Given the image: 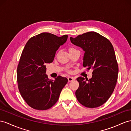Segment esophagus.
<instances>
[{
    "mask_svg": "<svg viewBox=\"0 0 131 131\" xmlns=\"http://www.w3.org/2000/svg\"><path fill=\"white\" fill-rule=\"evenodd\" d=\"M73 80H75V78H73V77H69L68 78V81L69 82H71L73 81Z\"/></svg>",
    "mask_w": 131,
    "mask_h": 131,
    "instance_id": "obj_1",
    "label": "esophagus"
}]
</instances>
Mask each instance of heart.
Wrapping results in <instances>:
<instances>
[{
    "label": "heart",
    "mask_w": 131,
    "mask_h": 131,
    "mask_svg": "<svg viewBox=\"0 0 131 131\" xmlns=\"http://www.w3.org/2000/svg\"><path fill=\"white\" fill-rule=\"evenodd\" d=\"M73 48H70V49L69 50H71V49H73Z\"/></svg>",
    "instance_id": "obj_1"
}]
</instances>
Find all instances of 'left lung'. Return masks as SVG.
I'll list each match as a JSON object with an SVG mask.
<instances>
[{
    "label": "left lung",
    "instance_id": "obj_1",
    "mask_svg": "<svg viewBox=\"0 0 131 131\" xmlns=\"http://www.w3.org/2000/svg\"><path fill=\"white\" fill-rule=\"evenodd\" d=\"M73 44L85 51L83 66L93 70L92 77L87 81L77 78L79 87L75 95L78 101L88 108H96L105 103L111 96L118 78V66L111 42L94 31L70 37Z\"/></svg>",
    "mask_w": 131,
    "mask_h": 131
}]
</instances>
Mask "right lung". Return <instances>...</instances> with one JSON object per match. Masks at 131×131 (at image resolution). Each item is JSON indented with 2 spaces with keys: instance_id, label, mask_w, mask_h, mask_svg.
I'll use <instances>...</instances> for the list:
<instances>
[{
  "instance_id": "1",
  "label": "right lung",
  "mask_w": 131,
  "mask_h": 131,
  "mask_svg": "<svg viewBox=\"0 0 131 131\" xmlns=\"http://www.w3.org/2000/svg\"><path fill=\"white\" fill-rule=\"evenodd\" d=\"M68 37L42 32L30 39L23 50L17 68L18 89L23 99L34 109L51 108L68 83L66 78L58 76L52 81L45 74L46 64L53 61L56 51Z\"/></svg>"
}]
</instances>
